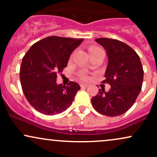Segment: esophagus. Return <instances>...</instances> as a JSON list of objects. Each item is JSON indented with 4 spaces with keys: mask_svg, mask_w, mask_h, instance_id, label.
<instances>
[{
    "mask_svg": "<svg viewBox=\"0 0 157 157\" xmlns=\"http://www.w3.org/2000/svg\"><path fill=\"white\" fill-rule=\"evenodd\" d=\"M88 86H89V85H88V84H82V85H81V87H82V88H87Z\"/></svg>",
    "mask_w": 157,
    "mask_h": 157,
    "instance_id": "obj_1",
    "label": "esophagus"
}]
</instances>
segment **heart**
I'll return each mask as SVG.
<instances>
[{
    "label": "heart",
    "instance_id": "obj_1",
    "mask_svg": "<svg viewBox=\"0 0 157 157\" xmlns=\"http://www.w3.org/2000/svg\"><path fill=\"white\" fill-rule=\"evenodd\" d=\"M97 48H98V47H95V46H92V47H90L89 49V52H91L94 51V50L97 49Z\"/></svg>",
    "mask_w": 157,
    "mask_h": 157
}]
</instances>
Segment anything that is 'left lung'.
I'll return each instance as SVG.
<instances>
[{
    "label": "left lung",
    "instance_id": "1",
    "mask_svg": "<svg viewBox=\"0 0 157 157\" xmlns=\"http://www.w3.org/2000/svg\"><path fill=\"white\" fill-rule=\"evenodd\" d=\"M95 41L105 48L108 65L103 82L111 85L105 92L100 89L91 103L97 111L108 117L123 114L134 105L142 89L144 71L136 52L117 40L97 38Z\"/></svg>",
    "mask_w": 157,
    "mask_h": 157
}]
</instances>
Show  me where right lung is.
Instances as JSON below:
<instances>
[{"label":"right lung","instance_id":"obj_1","mask_svg":"<svg viewBox=\"0 0 157 157\" xmlns=\"http://www.w3.org/2000/svg\"><path fill=\"white\" fill-rule=\"evenodd\" d=\"M82 39L51 36L35 43L23 57L20 70L21 86L32 107L46 115L62 113L72 104L80 85L57 84L74 50Z\"/></svg>","mask_w":157,"mask_h":157}]
</instances>
